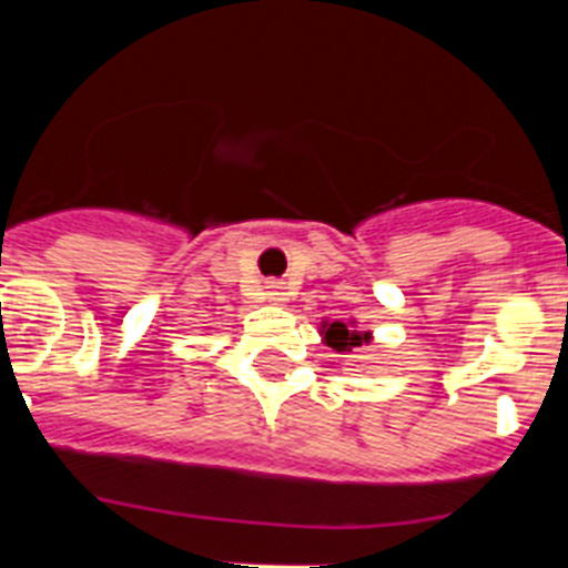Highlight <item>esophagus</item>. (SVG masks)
<instances>
[{
  "instance_id": "obj_1",
  "label": "esophagus",
  "mask_w": 568,
  "mask_h": 568,
  "mask_svg": "<svg viewBox=\"0 0 568 568\" xmlns=\"http://www.w3.org/2000/svg\"><path fill=\"white\" fill-rule=\"evenodd\" d=\"M264 290H267V293H264V295H267V301H273V304H284V301H287V295H290L287 287H284L281 281H270Z\"/></svg>"
}]
</instances>
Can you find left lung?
Listing matches in <instances>:
<instances>
[{
  "mask_svg": "<svg viewBox=\"0 0 568 568\" xmlns=\"http://www.w3.org/2000/svg\"><path fill=\"white\" fill-rule=\"evenodd\" d=\"M324 341H327L333 349H338V353H346V349H353V346H361L366 341V333H355V329H349L346 324H341V321H333V324H324Z\"/></svg>",
  "mask_w": 568,
  "mask_h": 568,
  "instance_id": "obj_1",
  "label": "left lung"
}]
</instances>
